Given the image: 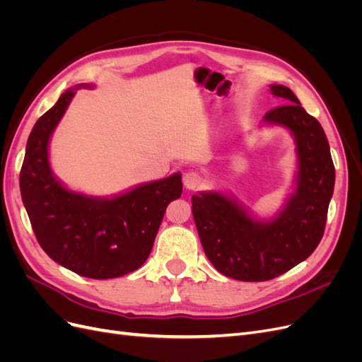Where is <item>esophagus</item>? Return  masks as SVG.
<instances>
[{"label": "esophagus", "mask_w": 362, "mask_h": 362, "mask_svg": "<svg viewBox=\"0 0 362 362\" xmlns=\"http://www.w3.org/2000/svg\"><path fill=\"white\" fill-rule=\"evenodd\" d=\"M204 184V177L196 170H192V172H187L184 175V185L190 190H194L201 187V185Z\"/></svg>", "instance_id": "34e87169"}]
</instances>
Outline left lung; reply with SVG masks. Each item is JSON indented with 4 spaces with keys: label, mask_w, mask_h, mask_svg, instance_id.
I'll return each instance as SVG.
<instances>
[{
    "label": "left lung",
    "mask_w": 362,
    "mask_h": 362,
    "mask_svg": "<svg viewBox=\"0 0 362 362\" xmlns=\"http://www.w3.org/2000/svg\"><path fill=\"white\" fill-rule=\"evenodd\" d=\"M270 92L287 103L269 110L266 120L287 127L298 145V187L287 206L273 221L258 222L221 193L192 198L205 255L222 275L246 282L276 278L313 254L325 233L335 184L329 144L319 120L305 112L288 87L273 84Z\"/></svg>",
    "instance_id": "obj_1"
}]
</instances>
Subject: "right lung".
<instances>
[{"label": "right lung", "mask_w": 362, "mask_h": 362, "mask_svg": "<svg viewBox=\"0 0 362 362\" xmlns=\"http://www.w3.org/2000/svg\"><path fill=\"white\" fill-rule=\"evenodd\" d=\"M74 96L66 90L33 127L19 173L30 223L47 255L76 275L124 276L149 257L168 205L182 192L181 175L149 182L113 199L72 193L52 177L48 140Z\"/></svg>", "instance_id": "obj_1"}]
</instances>
